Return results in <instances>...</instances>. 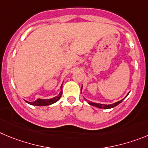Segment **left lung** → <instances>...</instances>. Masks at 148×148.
I'll list each match as a JSON object with an SVG mask.
<instances>
[{
    "mask_svg": "<svg viewBox=\"0 0 148 148\" xmlns=\"http://www.w3.org/2000/svg\"><path fill=\"white\" fill-rule=\"evenodd\" d=\"M128 95V94H127ZM124 100L123 99H122V100L119 101V102H115V103L114 104H111V105H104V104H99V103H94V102H89V101H87L88 102V104H90V106H95V107H97L99 108H104V109H108V108H112L115 107V106H118L119 103H121V102H122V101Z\"/></svg>",
    "mask_w": 148,
    "mask_h": 148,
    "instance_id": "obj_1",
    "label": "left lung"
}]
</instances>
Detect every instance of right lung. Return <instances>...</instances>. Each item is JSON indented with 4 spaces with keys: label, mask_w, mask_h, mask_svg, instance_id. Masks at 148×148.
I'll list each match as a JSON object with an SVG mask.
<instances>
[{
    "label": "right lung",
    "mask_w": 148,
    "mask_h": 148,
    "mask_svg": "<svg viewBox=\"0 0 148 148\" xmlns=\"http://www.w3.org/2000/svg\"><path fill=\"white\" fill-rule=\"evenodd\" d=\"M62 86H61V91L59 94V95L58 97H54V98H51V99H38L37 100L34 101V102H28L30 105H32V106H49V105H51V104L54 103V102H58L60 99L61 96L62 94Z\"/></svg>",
    "instance_id": "1"
}]
</instances>
